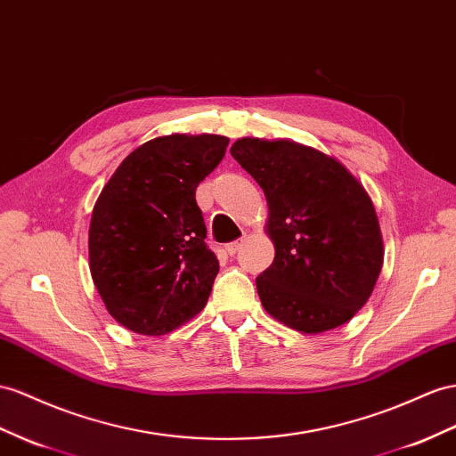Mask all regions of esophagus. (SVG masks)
Instances as JSON below:
<instances>
[{
	"instance_id": "obj_1",
	"label": "esophagus",
	"mask_w": 456,
	"mask_h": 456,
	"mask_svg": "<svg viewBox=\"0 0 456 456\" xmlns=\"http://www.w3.org/2000/svg\"><path fill=\"white\" fill-rule=\"evenodd\" d=\"M239 247H240V242H239V240H232V242H227V244H225V252H227L229 256H232V254H237Z\"/></svg>"
}]
</instances>
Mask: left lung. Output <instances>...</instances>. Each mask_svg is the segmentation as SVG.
I'll return each mask as SVG.
<instances>
[{"mask_svg": "<svg viewBox=\"0 0 456 456\" xmlns=\"http://www.w3.org/2000/svg\"><path fill=\"white\" fill-rule=\"evenodd\" d=\"M262 186L273 264L256 279L267 314L302 333L350 322L383 265L376 209L339 161L293 140L239 138L231 146Z\"/></svg>", "mask_w": 456, "mask_h": 456, "instance_id": "8db88e82", "label": "left lung"}]
</instances>
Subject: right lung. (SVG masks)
<instances>
[{"instance_id":"right-lung-1","label":"right lung","mask_w":456,"mask_h":456,"mask_svg":"<svg viewBox=\"0 0 456 456\" xmlns=\"http://www.w3.org/2000/svg\"><path fill=\"white\" fill-rule=\"evenodd\" d=\"M219 134H169L128 154L90 219V273L108 312L140 335H166L206 306L219 272L196 186L224 159Z\"/></svg>"}]
</instances>
